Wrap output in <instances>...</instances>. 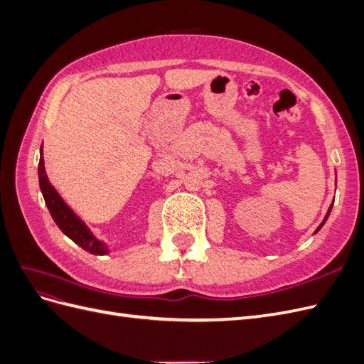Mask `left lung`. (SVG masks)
Masks as SVG:
<instances>
[{
	"mask_svg": "<svg viewBox=\"0 0 364 364\" xmlns=\"http://www.w3.org/2000/svg\"><path fill=\"white\" fill-rule=\"evenodd\" d=\"M331 208H333V205H331V206H329V209H328V213H326V215H325V218H323V222H322V223H321V226H318V228H317V229H316V232H317V230H318V229H321V228H322V226H323V223H325V222H326V218H328V215H329V213H331Z\"/></svg>",
	"mask_w": 364,
	"mask_h": 364,
	"instance_id": "left-lung-1",
	"label": "left lung"
}]
</instances>
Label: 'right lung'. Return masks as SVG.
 Returning <instances> with one entry per match:
<instances>
[{
  "label": "right lung",
  "mask_w": 364,
  "mask_h": 364,
  "mask_svg": "<svg viewBox=\"0 0 364 364\" xmlns=\"http://www.w3.org/2000/svg\"><path fill=\"white\" fill-rule=\"evenodd\" d=\"M38 171H39V185H41V191L43 194V199H46L47 208L53 220L60 228L62 232L65 235H68L74 243L79 245L82 249L94 253V255H105V253H107L106 246L91 234V230L87 229L82 220L73 213V209L62 200V197L48 182L46 167H43L42 153H41L39 165H38Z\"/></svg>",
  "instance_id": "obj_1"
}]
</instances>
